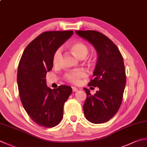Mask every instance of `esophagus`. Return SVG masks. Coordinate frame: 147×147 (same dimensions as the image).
I'll list each match as a JSON object with an SVG mask.
<instances>
[{
	"instance_id": "34e87169",
	"label": "esophagus",
	"mask_w": 147,
	"mask_h": 147,
	"mask_svg": "<svg viewBox=\"0 0 147 147\" xmlns=\"http://www.w3.org/2000/svg\"><path fill=\"white\" fill-rule=\"evenodd\" d=\"M72 90H73V92H75L78 91V88L76 87H72Z\"/></svg>"
}]
</instances>
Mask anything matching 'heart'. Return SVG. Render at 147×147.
<instances>
[{
    "instance_id": "1",
    "label": "heart",
    "mask_w": 147,
    "mask_h": 147,
    "mask_svg": "<svg viewBox=\"0 0 147 147\" xmlns=\"http://www.w3.org/2000/svg\"><path fill=\"white\" fill-rule=\"evenodd\" d=\"M69 50L75 55L80 59H83L87 55L88 52V48L85 43L82 42H74L69 46ZM62 50L58 48L54 51L52 57V62L55 65H58L62 59ZM87 76V73L82 69L71 71L65 74L64 76L66 81L74 85H78L81 82L82 79Z\"/></svg>"
}]
</instances>
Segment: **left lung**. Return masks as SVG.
<instances>
[{
  "label": "left lung",
  "instance_id": "left-lung-1",
  "mask_svg": "<svg viewBox=\"0 0 147 147\" xmlns=\"http://www.w3.org/2000/svg\"><path fill=\"white\" fill-rule=\"evenodd\" d=\"M75 32L93 45L98 56L93 73L94 78L88 85L97 87L99 90L91 95L88 89L83 88L87 94L83 112L89 122L105 123L117 113L122 101L126 83L123 57L113 42L99 32Z\"/></svg>",
  "mask_w": 147,
  "mask_h": 147
}]
</instances>
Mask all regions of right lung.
<instances>
[{"label":"right lung","mask_w":147,"mask_h":147,"mask_svg":"<svg viewBox=\"0 0 147 147\" xmlns=\"http://www.w3.org/2000/svg\"><path fill=\"white\" fill-rule=\"evenodd\" d=\"M73 33L42 32L27 45L20 59L17 74L20 98L32 120L42 127H53L61 122L64 103L72 93L67 85L51 90L47 87L46 76L53 67L54 51Z\"/></svg>","instance_id":"1"}]
</instances>
